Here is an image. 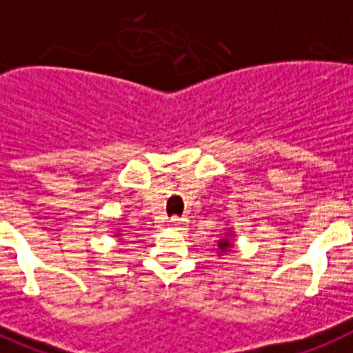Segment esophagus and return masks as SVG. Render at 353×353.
<instances>
[{
  "label": "esophagus",
  "mask_w": 353,
  "mask_h": 353,
  "mask_svg": "<svg viewBox=\"0 0 353 353\" xmlns=\"http://www.w3.org/2000/svg\"><path fill=\"white\" fill-rule=\"evenodd\" d=\"M171 227L176 229V231H183L185 227H188V220L185 218H180V216H173L171 218Z\"/></svg>",
  "instance_id": "obj_1"
}]
</instances>
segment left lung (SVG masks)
I'll return each instance as SVG.
<instances>
[{"label": "left lung", "instance_id": "obj_1", "mask_svg": "<svg viewBox=\"0 0 353 353\" xmlns=\"http://www.w3.org/2000/svg\"><path fill=\"white\" fill-rule=\"evenodd\" d=\"M232 240H234V231H232V229H229V231H227L225 234H223L222 238H220V240H218V245H216L218 256L227 254V252L231 250L232 243H234V241H232Z\"/></svg>", "mask_w": 353, "mask_h": 353}]
</instances>
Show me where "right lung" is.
<instances>
[{"mask_svg": "<svg viewBox=\"0 0 353 353\" xmlns=\"http://www.w3.org/2000/svg\"><path fill=\"white\" fill-rule=\"evenodd\" d=\"M113 236H117L119 240H122V238H121V232H115V234H113Z\"/></svg>", "mask_w": 353, "mask_h": 353, "instance_id": "obj_1", "label": "right lung"}]
</instances>
